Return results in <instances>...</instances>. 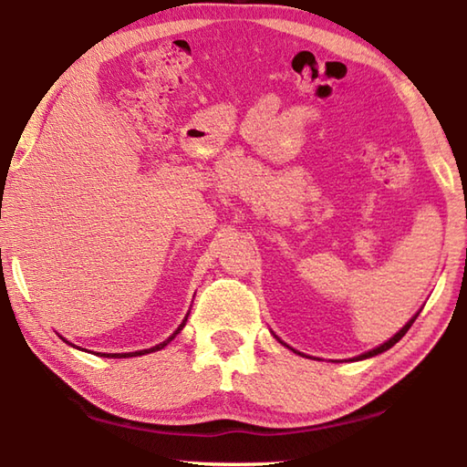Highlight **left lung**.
I'll return each mask as SVG.
<instances>
[{"instance_id": "1", "label": "left lung", "mask_w": 467, "mask_h": 467, "mask_svg": "<svg viewBox=\"0 0 467 467\" xmlns=\"http://www.w3.org/2000/svg\"><path fill=\"white\" fill-rule=\"evenodd\" d=\"M418 315H420V313H418ZM418 315H415V317H413V319H411V321H410V323H408V325H405V327H403V329H401V331H400V333H398V335H393V337H391V339H389V341H385V343H383V345H379V347H377V349H373V351H367V353H363V355H359V357H357V359H367V357H373V355H379V353H383V351H387V349H389V347H393V345H395V343H398V341H400V339H401V337H403V335H405V333H408V331H410V327H411V325H413V321H415V319H418ZM279 341H281V339H279ZM281 343H283V341H281Z\"/></svg>"}]
</instances>
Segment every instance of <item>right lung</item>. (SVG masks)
I'll return each instance as SVG.
<instances>
[{"instance_id": "1", "label": "right lung", "mask_w": 467, "mask_h": 467, "mask_svg": "<svg viewBox=\"0 0 467 467\" xmlns=\"http://www.w3.org/2000/svg\"><path fill=\"white\" fill-rule=\"evenodd\" d=\"M184 323H186V319L182 321V325L178 327V329H176V331H174L171 337H168L166 341H162L161 345L152 347V349H144V351H136V353H104V355H100V357H118V359H122V357H136V355H144V353H152V351H158V349H164V347H166L168 343H171V341L174 339V337H176L178 333H181V329H182V327H184Z\"/></svg>"}]
</instances>
